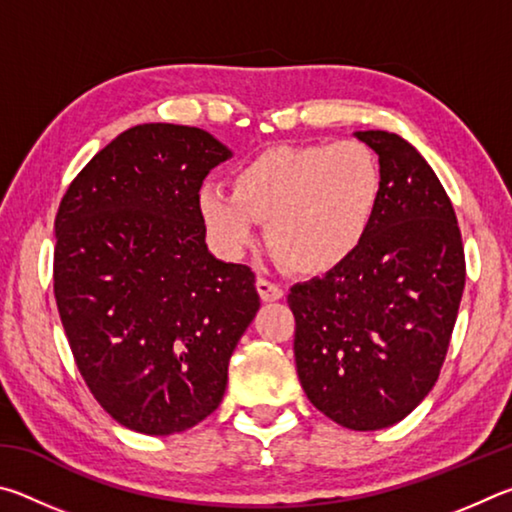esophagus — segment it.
<instances>
[{"mask_svg":"<svg viewBox=\"0 0 512 512\" xmlns=\"http://www.w3.org/2000/svg\"><path fill=\"white\" fill-rule=\"evenodd\" d=\"M255 284H257L259 296H262V300H266V302H273V300H282L284 298V289L280 287V284L266 280V277H257Z\"/></svg>","mask_w":512,"mask_h":512,"instance_id":"esophagus-1","label":"esophagus"}]
</instances>
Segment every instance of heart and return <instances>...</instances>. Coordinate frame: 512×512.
Returning <instances> with one entry per match:
<instances>
[{
  "instance_id": "heart-1",
  "label": "heart",
  "mask_w": 512,
  "mask_h": 512,
  "mask_svg": "<svg viewBox=\"0 0 512 512\" xmlns=\"http://www.w3.org/2000/svg\"><path fill=\"white\" fill-rule=\"evenodd\" d=\"M381 187L379 160L363 142L271 146L239 164L232 189L203 185L196 207L223 255L244 253L268 221V246L291 273L325 275L366 241Z\"/></svg>"
}]
</instances>
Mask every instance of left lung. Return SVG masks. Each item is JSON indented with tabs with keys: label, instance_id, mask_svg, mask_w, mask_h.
<instances>
[{
	"label": "left lung",
	"instance_id": "8db88e82",
	"mask_svg": "<svg viewBox=\"0 0 512 512\" xmlns=\"http://www.w3.org/2000/svg\"><path fill=\"white\" fill-rule=\"evenodd\" d=\"M379 155L381 198L343 266L293 284V354L309 402L354 431L391 427L436 384L465 287L452 201L400 135L357 131Z\"/></svg>",
	"mask_w": 512,
	"mask_h": 512
}]
</instances>
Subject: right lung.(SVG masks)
Masks as SVG:
<instances>
[{"label": "right lung", "mask_w": 512, "mask_h": 512, "mask_svg": "<svg viewBox=\"0 0 512 512\" xmlns=\"http://www.w3.org/2000/svg\"><path fill=\"white\" fill-rule=\"evenodd\" d=\"M230 155L203 128L140 124L60 201L58 314L94 400L126 429L169 436L205 420L259 309L255 273L207 250L196 207Z\"/></svg>", "instance_id": "obj_1"}]
</instances>
